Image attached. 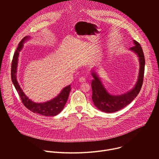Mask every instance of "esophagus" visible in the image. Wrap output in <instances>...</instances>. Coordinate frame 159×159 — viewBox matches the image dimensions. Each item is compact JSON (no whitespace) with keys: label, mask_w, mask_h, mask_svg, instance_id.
<instances>
[{"label":"esophagus","mask_w":159,"mask_h":159,"mask_svg":"<svg viewBox=\"0 0 159 159\" xmlns=\"http://www.w3.org/2000/svg\"><path fill=\"white\" fill-rule=\"evenodd\" d=\"M86 81V79L85 78V77H81L80 78H79V82H85Z\"/></svg>","instance_id":"1"}]
</instances>
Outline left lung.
<instances>
[{"mask_svg":"<svg viewBox=\"0 0 159 159\" xmlns=\"http://www.w3.org/2000/svg\"><path fill=\"white\" fill-rule=\"evenodd\" d=\"M133 42L134 46L131 47L129 50L133 52L138 56L140 62V70L137 82L132 89L123 94L111 95L107 91L96 72L94 70L91 72L94 77L91 83L92 99L95 106L101 111L107 113L114 112L124 108L133 101L140 91L143 81L145 61L140 44L135 40H133Z\"/></svg>","mask_w":159,"mask_h":159,"instance_id":"1","label":"left lung"}]
</instances>
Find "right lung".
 <instances>
[{
    "label": "right lung",
    "instance_id": "obj_1",
    "mask_svg": "<svg viewBox=\"0 0 159 159\" xmlns=\"http://www.w3.org/2000/svg\"><path fill=\"white\" fill-rule=\"evenodd\" d=\"M30 36H26L19 43L18 47L13 56L11 66V79L12 83L18 93L22 104L29 110L33 112L37 113L45 116H54L63 110L69 98L71 90L70 85H68L62 89L60 93L54 99L43 103H36L30 100L22 91L17 80V67L18 63V57L19 52L23 47V43L28 40Z\"/></svg>",
    "mask_w": 159,
    "mask_h": 159
}]
</instances>
